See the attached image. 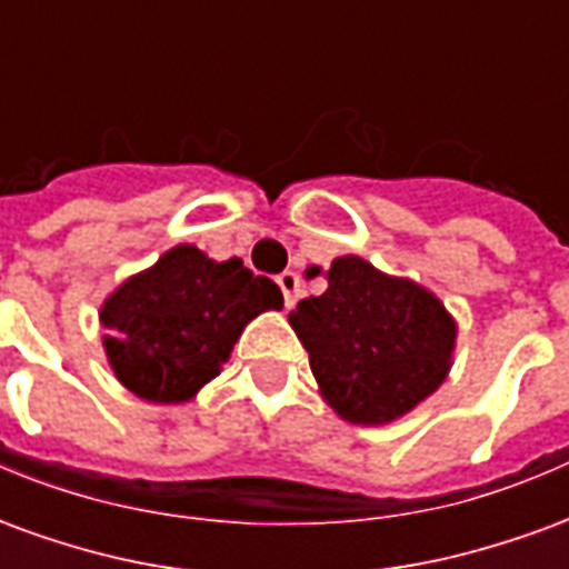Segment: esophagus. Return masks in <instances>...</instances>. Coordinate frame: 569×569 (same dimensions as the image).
I'll use <instances>...</instances> for the list:
<instances>
[{"label":"esophagus","mask_w":569,"mask_h":569,"mask_svg":"<svg viewBox=\"0 0 569 569\" xmlns=\"http://www.w3.org/2000/svg\"><path fill=\"white\" fill-rule=\"evenodd\" d=\"M277 286L283 289L286 308H292V305L298 301V292H301V277H298L296 271H283L280 277H277Z\"/></svg>","instance_id":"34e87169"}]
</instances>
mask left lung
Masks as SVG:
<instances>
[{
	"label": "left lung",
	"mask_w": 569,
	"mask_h": 569,
	"mask_svg": "<svg viewBox=\"0 0 569 569\" xmlns=\"http://www.w3.org/2000/svg\"><path fill=\"white\" fill-rule=\"evenodd\" d=\"M326 292L298 301L289 326L310 357L320 396L338 418L383 427L439 390L453 366L457 320L427 286L338 256Z\"/></svg>",
	"instance_id": "8db88e82"
}]
</instances>
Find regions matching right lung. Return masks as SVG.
I'll list each match as a JSON object with an SVG mask.
<instances>
[{
  "label": "right lung",
  "mask_w": 569,
  "mask_h": 569,
  "mask_svg": "<svg viewBox=\"0 0 569 569\" xmlns=\"http://www.w3.org/2000/svg\"><path fill=\"white\" fill-rule=\"evenodd\" d=\"M280 308L283 292L273 280L240 259L216 261L179 243L106 296V359L133 396L182 406L222 371L249 322Z\"/></svg>",
  "instance_id": "add662e5"
}]
</instances>
